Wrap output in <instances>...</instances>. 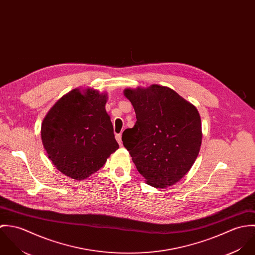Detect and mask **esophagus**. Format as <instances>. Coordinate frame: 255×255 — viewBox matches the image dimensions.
Listing matches in <instances>:
<instances>
[{
  "mask_svg": "<svg viewBox=\"0 0 255 255\" xmlns=\"http://www.w3.org/2000/svg\"><path fill=\"white\" fill-rule=\"evenodd\" d=\"M116 139L118 141V143L120 144V146H122V134L119 133V134H116Z\"/></svg>",
  "mask_w": 255,
  "mask_h": 255,
  "instance_id": "34e87169",
  "label": "esophagus"
}]
</instances>
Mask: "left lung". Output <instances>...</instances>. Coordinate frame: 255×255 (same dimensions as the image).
<instances>
[{"instance_id":"1","label":"left lung","mask_w":255,"mask_h":255,"mask_svg":"<svg viewBox=\"0 0 255 255\" xmlns=\"http://www.w3.org/2000/svg\"><path fill=\"white\" fill-rule=\"evenodd\" d=\"M125 96L136 115L122 140L146 182L165 188L190 170L200 150L201 120L195 106L173 89L152 84L127 88Z\"/></svg>"}]
</instances>
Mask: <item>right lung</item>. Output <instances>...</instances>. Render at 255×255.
I'll return each instance as SVG.
<instances>
[{
  "label": "right lung",
  "instance_id": "1",
  "mask_svg": "<svg viewBox=\"0 0 255 255\" xmlns=\"http://www.w3.org/2000/svg\"><path fill=\"white\" fill-rule=\"evenodd\" d=\"M106 102V93L75 88L58 100L43 120L41 138L49 159L75 181L97 172L119 148Z\"/></svg>",
  "mask_w": 255,
  "mask_h": 255
}]
</instances>
